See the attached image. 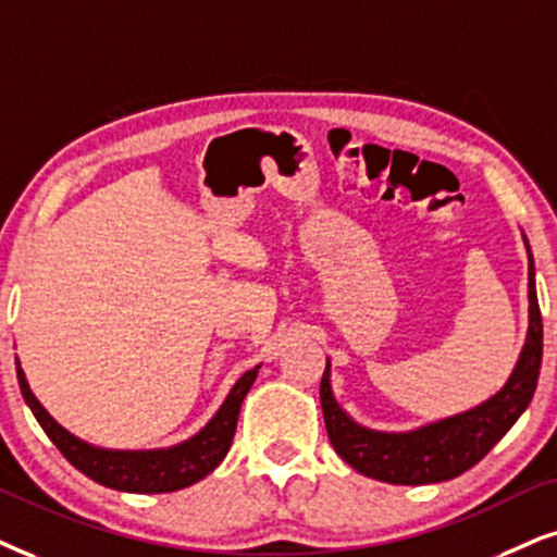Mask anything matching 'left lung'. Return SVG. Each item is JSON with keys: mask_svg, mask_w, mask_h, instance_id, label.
Returning a JSON list of instances; mask_svg holds the SVG:
<instances>
[{"mask_svg": "<svg viewBox=\"0 0 557 557\" xmlns=\"http://www.w3.org/2000/svg\"><path fill=\"white\" fill-rule=\"evenodd\" d=\"M530 329L519 355V362L496 396L483 400L470 411L455 417L432 421V424L413 429V432H375L360 426L344 408L336 404L331 393V364L326 362L321 377V408L326 432L336 455L349 462L357 473L377 478V481L396 485H424L449 481L466 473L481 462L491 447L513 426V421L524 413L537 388L542 364V315L534 290V262L530 244Z\"/></svg>", "mask_w": 557, "mask_h": 557, "instance_id": "1", "label": "left lung"}]
</instances>
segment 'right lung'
<instances>
[{
	"label": "right lung",
	"mask_w": 557,
	"mask_h": 557,
	"mask_svg": "<svg viewBox=\"0 0 557 557\" xmlns=\"http://www.w3.org/2000/svg\"><path fill=\"white\" fill-rule=\"evenodd\" d=\"M257 372L259 364L255 370L244 372L236 380L234 388H231L226 400H223V406L215 411V417L195 436H189L187 442H180V445L166 449H104L82 442L79 436L66 432L40 406L17 360L20 391H23L25 404L30 406V411L38 419V424L44 426L48 440L61 449V455L76 470H82L91 481L115 491H128V494H169V491L187 488V485L213 473L223 462V457L228 455L231 442H234L236 434L238 411H242L246 393L255 385Z\"/></svg>",
	"instance_id": "1"
}]
</instances>
